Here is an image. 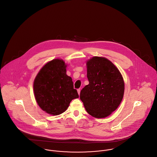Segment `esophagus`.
<instances>
[{"mask_svg":"<svg viewBox=\"0 0 157 157\" xmlns=\"http://www.w3.org/2000/svg\"><path fill=\"white\" fill-rule=\"evenodd\" d=\"M80 92H81V89H78V94H79V95L80 94Z\"/></svg>","mask_w":157,"mask_h":157,"instance_id":"34e87169","label":"esophagus"}]
</instances>
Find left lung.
Segmentation results:
<instances>
[{
  "label": "left lung",
  "mask_w": 157,
  "mask_h": 157,
  "mask_svg": "<svg viewBox=\"0 0 157 157\" xmlns=\"http://www.w3.org/2000/svg\"><path fill=\"white\" fill-rule=\"evenodd\" d=\"M89 84L81 91L80 99L89 114L105 118L115 111L124 95V83L115 65L105 58L94 56L87 62Z\"/></svg>",
  "instance_id": "left-lung-1"
}]
</instances>
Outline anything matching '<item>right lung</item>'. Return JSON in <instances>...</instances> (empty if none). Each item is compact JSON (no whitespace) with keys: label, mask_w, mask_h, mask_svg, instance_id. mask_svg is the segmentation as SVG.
<instances>
[{"label":"right lung","mask_w":157,"mask_h":157,"mask_svg":"<svg viewBox=\"0 0 157 157\" xmlns=\"http://www.w3.org/2000/svg\"><path fill=\"white\" fill-rule=\"evenodd\" d=\"M64 61L56 59L47 63L37 75L33 84L36 100L47 113L64 112L72 99L79 98L71 77L66 75Z\"/></svg>","instance_id":"obj_1"}]
</instances>
